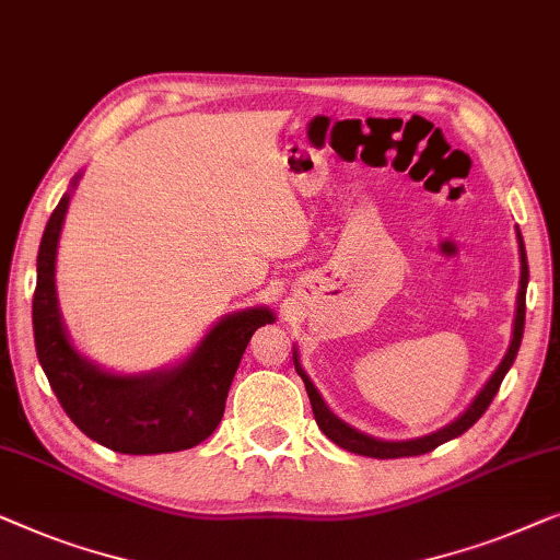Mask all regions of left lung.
I'll use <instances>...</instances> for the list:
<instances>
[{
  "label": "left lung",
  "mask_w": 560,
  "mask_h": 560,
  "mask_svg": "<svg viewBox=\"0 0 560 560\" xmlns=\"http://www.w3.org/2000/svg\"><path fill=\"white\" fill-rule=\"evenodd\" d=\"M517 241H520V291H517V314H515V329H513V342H510V350L505 360L500 362V368L494 370V375L490 377V383L485 385V390L479 393L475 398V404H471L467 411H464L459 419L454 423H448L446 429L436 431V434L431 436H423V439H413V441H381V439H373V436H365L360 434V431L350 429L348 423H342L337 416H332V411L325 406V400L319 398L317 388H314L310 377L304 375V370L296 365V373L302 375V381L306 385V393H310V400H312V411H314V419H317V427L322 429V434L327 439H332L337 446L348 448L352 454H360V456H370V459H398V456H419V454H427V452H434L436 446L444 444L448 439H456L462 436L464 431L469 427H475L479 421V416H482L487 408H490L492 398L498 396L500 385H502V377L510 370V365L515 362V355L520 350V340H523V327H525V289H527V256H525V246H523V238H520V231H517Z\"/></svg>",
  "instance_id": "left-lung-1"
}]
</instances>
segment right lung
<instances>
[{
  "label": "right lung",
  "mask_w": 560,
  "mask_h": 560,
  "mask_svg": "<svg viewBox=\"0 0 560 560\" xmlns=\"http://www.w3.org/2000/svg\"><path fill=\"white\" fill-rule=\"evenodd\" d=\"M68 200L62 195L45 225L33 296L35 350L52 393L85 436L114 452L170 454L198 446L223 419L228 390L250 337L271 325L273 314L264 306L231 314L212 327L192 358L170 373H104L70 348L55 302V250Z\"/></svg>",
  "instance_id": "obj_1"
}]
</instances>
